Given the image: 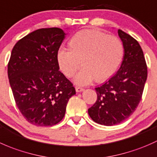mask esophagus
I'll return each mask as SVG.
<instances>
[{
    "instance_id": "obj_1",
    "label": "esophagus",
    "mask_w": 157,
    "mask_h": 157,
    "mask_svg": "<svg viewBox=\"0 0 157 157\" xmlns=\"http://www.w3.org/2000/svg\"><path fill=\"white\" fill-rule=\"evenodd\" d=\"M84 90H85L84 88H80V87H76V88H75V90H76V92H82Z\"/></svg>"
}]
</instances>
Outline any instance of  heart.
<instances>
[{
    "mask_svg": "<svg viewBox=\"0 0 157 157\" xmlns=\"http://www.w3.org/2000/svg\"><path fill=\"white\" fill-rule=\"evenodd\" d=\"M70 47L62 46L57 52L59 68L67 77H72L80 67H83L74 78L76 85H90L96 79L103 82L113 75L124 54L122 41L113 35L94 29L77 32L72 38Z\"/></svg>",
    "mask_w": 157,
    "mask_h": 157,
    "instance_id": "1",
    "label": "heart"
}]
</instances>
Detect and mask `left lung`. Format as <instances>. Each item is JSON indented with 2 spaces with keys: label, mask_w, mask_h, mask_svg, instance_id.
<instances>
[{
  "label": "left lung",
  "mask_w": 157,
  "mask_h": 157,
  "mask_svg": "<svg viewBox=\"0 0 157 157\" xmlns=\"http://www.w3.org/2000/svg\"><path fill=\"white\" fill-rule=\"evenodd\" d=\"M118 35L124 48L121 67L109 80L95 88L98 99L88 109V114L95 122L106 126L121 123L135 112L147 77V64L139 43L120 29Z\"/></svg>",
  "instance_id": "obj_1"
}]
</instances>
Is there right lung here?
I'll list each match as a JSON object with an SVG mask.
<instances>
[{
	"instance_id": "add662e5",
	"label": "right lung",
	"mask_w": 157,
	"mask_h": 157,
	"mask_svg": "<svg viewBox=\"0 0 157 157\" xmlns=\"http://www.w3.org/2000/svg\"><path fill=\"white\" fill-rule=\"evenodd\" d=\"M67 33L59 28L39 29L15 44L7 67L17 107L27 121L51 126L65 116L72 84L59 71L57 52Z\"/></svg>"
}]
</instances>
